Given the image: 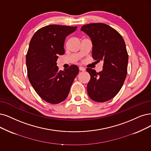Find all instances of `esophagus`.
Wrapping results in <instances>:
<instances>
[{
	"instance_id": "34e87169",
	"label": "esophagus",
	"mask_w": 151,
	"mask_h": 151,
	"mask_svg": "<svg viewBox=\"0 0 151 151\" xmlns=\"http://www.w3.org/2000/svg\"><path fill=\"white\" fill-rule=\"evenodd\" d=\"M79 70H80V71H85V68H83V67H82V66L79 67Z\"/></svg>"
}]
</instances>
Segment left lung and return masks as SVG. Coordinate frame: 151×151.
<instances>
[{"label": "left lung", "instance_id": "8db88e82", "mask_svg": "<svg viewBox=\"0 0 151 151\" xmlns=\"http://www.w3.org/2000/svg\"><path fill=\"white\" fill-rule=\"evenodd\" d=\"M81 30L91 38L93 58L103 61L101 71L86 68L91 76L88 94L94 101L106 102L119 93L127 75L128 54L124 40L113 28L103 23L83 25Z\"/></svg>", "mask_w": 151, "mask_h": 151}]
</instances>
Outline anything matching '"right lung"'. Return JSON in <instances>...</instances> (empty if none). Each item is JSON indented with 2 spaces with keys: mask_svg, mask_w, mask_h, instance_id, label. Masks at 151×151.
Returning <instances> with one entry per match:
<instances>
[{
  "mask_svg": "<svg viewBox=\"0 0 151 151\" xmlns=\"http://www.w3.org/2000/svg\"><path fill=\"white\" fill-rule=\"evenodd\" d=\"M77 27L50 25L37 30L30 42L26 56L27 75L36 93L51 104L63 101L79 72L76 65L60 70L58 56L65 53L66 37Z\"/></svg>",
  "mask_w": 151,
  "mask_h": 151,
  "instance_id": "add662e5",
  "label": "right lung"
}]
</instances>
